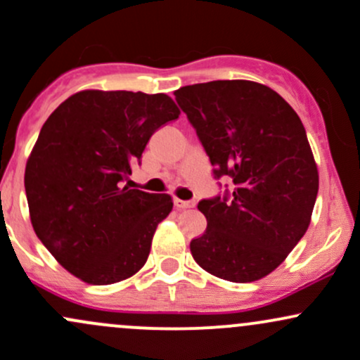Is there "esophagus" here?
Here are the masks:
<instances>
[{
  "instance_id": "esophagus-1",
  "label": "esophagus",
  "mask_w": 360,
  "mask_h": 360,
  "mask_svg": "<svg viewBox=\"0 0 360 360\" xmlns=\"http://www.w3.org/2000/svg\"><path fill=\"white\" fill-rule=\"evenodd\" d=\"M195 203L190 202V200H179V198H174V207L177 210H184V209H191Z\"/></svg>"
}]
</instances>
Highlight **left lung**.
<instances>
[{
    "instance_id": "8db88e82",
    "label": "left lung",
    "mask_w": 360,
    "mask_h": 360,
    "mask_svg": "<svg viewBox=\"0 0 360 360\" xmlns=\"http://www.w3.org/2000/svg\"><path fill=\"white\" fill-rule=\"evenodd\" d=\"M176 101L209 155L224 195L202 200L207 229L190 243L202 269L233 283L272 272L307 231L319 190L305 127L267 86L212 81L177 89Z\"/></svg>"
}]
</instances>
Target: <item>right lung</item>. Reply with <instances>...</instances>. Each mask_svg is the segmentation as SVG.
<instances>
[{"label": "right lung", "mask_w": 360, "mask_h": 360, "mask_svg": "<svg viewBox=\"0 0 360 360\" xmlns=\"http://www.w3.org/2000/svg\"><path fill=\"white\" fill-rule=\"evenodd\" d=\"M179 113L164 93L93 89L72 94L44 122L25 167L30 222L82 281L112 285L145 266L172 200L124 181L151 134Z\"/></svg>", "instance_id": "add662e5"}]
</instances>
